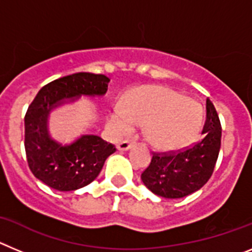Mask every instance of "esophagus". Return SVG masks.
I'll use <instances>...</instances> for the list:
<instances>
[{
    "label": "esophagus",
    "mask_w": 252,
    "mask_h": 252,
    "mask_svg": "<svg viewBox=\"0 0 252 252\" xmlns=\"http://www.w3.org/2000/svg\"><path fill=\"white\" fill-rule=\"evenodd\" d=\"M133 145V142L130 141V140H122V141L119 142V145H117V149L121 151H126Z\"/></svg>",
    "instance_id": "34e87169"
}]
</instances>
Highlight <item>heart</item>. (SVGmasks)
<instances>
[{"label": "heart", "instance_id": "obj_1", "mask_svg": "<svg viewBox=\"0 0 252 252\" xmlns=\"http://www.w3.org/2000/svg\"><path fill=\"white\" fill-rule=\"evenodd\" d=\"M111 127L128 133L133 125H144V135L151 145L170 150L186 145L202 124V108L182 93L164 87H142L125 99L124 108H115Z\"/></svg>", "mask_w": 252, "mask_h": 252}]
</instances>
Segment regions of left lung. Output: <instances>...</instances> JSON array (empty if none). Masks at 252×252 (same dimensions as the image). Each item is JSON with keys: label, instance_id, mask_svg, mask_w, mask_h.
<instances>
[{"label": "left lung", "instance_id": "1", "mask_svg": "<svg viewBox=\"0 0 252 252\" xmlns=\"http://www.w3.org/2000/svg\"><path fill=\"white\" fill-rule=\"evenodd\" d=\"M203 139L192 146L169 153H153L150 165L141 180L154 194L164 198H183L201 189L215 169L221 149V122L215 106L207 99Z\"/></svg>", "mask_w": 252, "mask_h": 252}]
</instances>
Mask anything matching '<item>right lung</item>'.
<instances>
[{
  "label": "right lung",
  "mask_w": 252,
  "mask_h": 252,
  "mask_svg": "<svg viewBox=\"0 0 252 252\" xmlns=\"http://www.w3.org/2000/svg\"><path fill=\"white\" fill-rule=\"evenodd\" d=\"M110 78L93 73H75L44 86L25 115V151L32 174L60 192L83 188L98 177L106 159L116 151L95 135H83L70 145L53 140L48 117L54 107L81 95H103Z\"/></svg>",
  "instance_id": "1"
}]
</instances>
